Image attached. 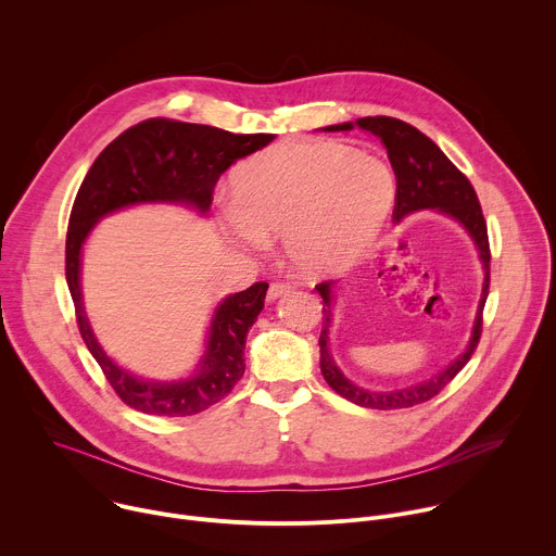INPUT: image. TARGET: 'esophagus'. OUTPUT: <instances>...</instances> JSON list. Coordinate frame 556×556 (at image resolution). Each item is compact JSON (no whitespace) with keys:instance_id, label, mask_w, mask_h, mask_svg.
I'll return each instance as SVG.
<instances>
[{"instance_id":"esophagus-1","label":"esophagus","mask_w":556,"mask_h":556,"mask_svg":"<svg viewBox=\"0 0 556 556\" xmlns=\"http://www.w3.org/2000/svg\"><path fill=\"white\" fill-rule=\"evenodd\" d=\"M290 290H292V286H290V283L275 281V283H270V288H268V301H275V299H279V296L288 294Z\"/></svg>"}]
</instances>
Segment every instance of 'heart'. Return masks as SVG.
<instances>
[{
  "label": "heart",
  "mask_w": 556,
  "mask_h": 556,
  "mask_svg": "<svg viewBox=\"0 0 556 556\" xmlns=\"http://www.w3.org/2000/svg\"><path fill=\"white\" fill-rule=\"evenodd\" d=\"M395 202L378 157L337 140L268 149L232 174L228 235L242 247L283 237L290 264L307 277L356 266L376 244Z\"/></svg>",
  "instance_id": "obj_1"
}]
</instances>
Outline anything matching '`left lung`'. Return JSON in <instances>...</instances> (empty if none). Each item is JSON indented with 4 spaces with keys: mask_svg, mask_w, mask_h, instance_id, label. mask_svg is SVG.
<instances>
[{
    "mask_svg": "<svg viewBox=\"0 0 556 556\" xmlns=\"http://www.w3.org/2000/svg\"><path fill=\"white\" fill-rule=\"evenodd\" d=\"M350 129H363L382 140L387 147V155L391 169L395 174V206H393V219L401 222L405 215L420 211V208H435L440 213H446L455 217L472 237L475 247L480 251V260L484 264V288L482 299L478 307V316H475L472 337L459 354L457 361H453L444 371L435 374L433 378L412 384L407 389L395 391H369L356 387L352 380H348L341 369L334 365L330 352H328V332H330V305H332V288L334 281H321L316 286L319 294L324 296V328L319 337L321 348V374L328 380V384L343 395L345 401L367 407V409H407L422 405L438 395L457 374L459 369L470 361L472 352L478 350L480 337H482V312L489 296L491 286V247H489V230L486 219L468 178L448 161L442 153V149L425 136L414 125L391 118V116H367L358 118L356 123H343L326 127V131H350Z\"/></svg>",
    "mask_w": 556,
    "mask_h": 556,
    "instance_id": "left-lung-1",
    "label": "left lung"
}]
</instances>
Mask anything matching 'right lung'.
<instances>
[{
	"label": "right lung",
	"mask_w": 556,
	"mask_h": 556,
	"mask_svg": "<svg viewBox=\"0 0 556 556\" xmlns=\"http://www.w3.org/2000/svg\"><path fill=\"white\" fill-rule=\"evenodd\" d=\"M273 134H230L174 118H147L114 138L78 189L65 237V279L76 326L118 399L151 416H195L232 391L244 376V345L264 307L268 283L226 296L213 314L198 374L178 382H151L118 367L97 343L81 296V249L94 224L112 211L140 202H180L206 213L219 176L273 142Z\"/></svg>",
	"instance_id": "add662e5"
}]
</instances>
